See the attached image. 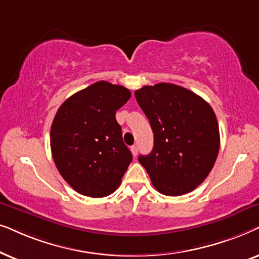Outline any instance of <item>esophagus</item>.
<instances>
[{
  "label": "esophagus",
  "mask_w": 259,
  "mask_h": 259,
  "mask_svg": "<svg viewBox=\"0 0 259 259\" xmlns=\"http://www.w3.org/2000/svg\"><path fill=\"white\" fill-rule=\"evenodd\" d=\"M130 150H132L134 156H136L137 153H139V148H137V146H135V144H134V146L130 148Z\"/></svg>",
  "instance_id": "34e87169"
}]
</instances>
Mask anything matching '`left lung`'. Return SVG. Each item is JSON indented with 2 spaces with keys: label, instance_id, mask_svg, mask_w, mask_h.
Masks as SVG:
<instances>
[{
  "label": "left lung",
  "instance_id": "left-lung-1",
  "mask_svg": "<svg viewBox=\"0 0 259 259\" xmlns=\"http://www.w3.org/2000/svg\"><path fill=\"white\" fill-rule=\"evenodd\" d=\"M135 97L154 133L151 153L139 156L154 187L170 196L192 192L207 178L219 153L218 120L211 105L169 82L143 86Z\"/></svg>",
  "mask_w": 259,
  "mask_h": 259
}]
</instances>
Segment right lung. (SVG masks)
I'll return each instance as SVG.
<instances>
[{
  "label": "right lung",
  "mask_w": 259,
  "mask_h": 259,
  "mask_svg": "<svg viewBox=\"0 0 259 259\" xmlns=\"http://www.w3.org/2000/svg\"><path fill=\"white\" fill-rule=\"evenodd\" d=\"M130 97L124 86L102 80L71 96L57 111L52 156L64 180L82 195L111 194L133 160L115 116Z\"/></svg>",
  "instance_id": "right-lung-1"
}]
</instances>
